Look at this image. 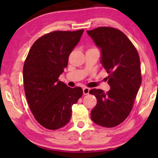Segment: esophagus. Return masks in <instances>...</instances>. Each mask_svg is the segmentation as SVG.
<instances>
[{
	"label": "esophagus",
	"instance_id": "34e87169",
	"mask_svg": "<svg viewBox=\"0 0 158 158\" xmlns=\"http://www.w3.org/2000/svg\"><path fill=\"white\" fill-rule=\"evenodd\" d=\"M90 91V89L89 88H87V87H85L83 89V93H84V95H88Z\"/></svg>",
	"mask_w": 158,
	"mask_h": 158
}]
</instances>
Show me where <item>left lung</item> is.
I'll use <instances>...</instances> for the list:
<instances>
[{
    "mask_svg": "<svg viewBox=\"0 0 158 158\" xmlns=\"http://www.w3.org/2000/svg\"><path fill=\"white\" fill-rule=\"evenodd\" d=\"M87 33L100 49V63L109 75L110 90L89 91L97 98L90 112L95 124L112 127L121 124L130 114L141 84L140 59L127 37L118 29L99 27Z\"/></svg>",
    "mask_w": 158,
    "mask_h": 158,
    "instance_id": "8db88e82",
    "label": "left lung"
}]
</instances>
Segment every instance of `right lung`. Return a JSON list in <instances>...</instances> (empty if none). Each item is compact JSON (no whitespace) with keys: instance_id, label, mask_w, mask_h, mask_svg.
I'll return each mask as SVG.
<instances>
[{"instance_id":"1","label":"right lung","mask_w":158,"mask_h":158,"mask_svg":"<svg viewBox=\"0 0 158 158\" xmlns=\"http://www.w3.org/2000/svg\"><path fill=\"white\" fill-rule=\"evenodd\" d=\"M84 30L53 31L31 47L23 68L26 98L35 118L44 127L57 130L71 118L72 106L83 95L80 87H68L58 80L69 56Z\"/></svg>"}]
</instances>
